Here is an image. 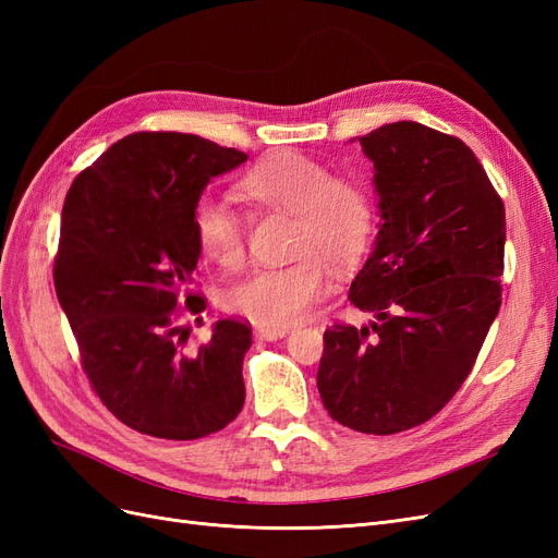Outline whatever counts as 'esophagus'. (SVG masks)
I'll return each instance as SVG.
<instances>
[{
    "label": "esophagus",
    "instance_id": "34e87169",
    "mask_svg": "<svg viewBox=\"0 0 558 558\" xmlns=\"http://www.w3.org/2000/svg\"><path fill=\"white\" fill-rule=\"evenodd\" d=\"M286 335H289V328H267V326L256 328V337H260V340H281Z\"/></svg>",
    "mask_w": 558,
    "mask_h": 558
}]
</instances>
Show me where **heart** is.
Listing matches in <instances>:
<instances>
[{
  "label": "heart",
  "mask_w": 558,
  "mask_h": 558,
  "mask_svg": "<svg viewBox=\"0 0 558 558\" xmlns=\"http://www.w3.org/2000/svg\"><path fill=\"white\" fill-rule=\"evenodd\" d=\"M238 191L260 207L295 216V260L263 267L234 281L226 307L267 328L305 316L328 286V265L351 272L373 248L377 207L365 183L335 177L326 162L298 150L267 156L242 177ZM197 251L218 267L244 260V223L226 202L199 197L191 214Z\"/></svg>",
  "instance_id": "b5f03b06"
}]
</instances>
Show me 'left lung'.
I'll list each match as a JSON object with an SVG mask.
<instances>
[{
  "label": "left lung",
  "mask_w": 558,
  "mask_h": 558,
  "mask_svg": "<svg viewBox=\"0 0 558 558\" xmlns=\"http://www.w3.org/2000/svg\"><path fill=\"white\" fill-rule=\"evenodd\" d=\"M381 228L349 300L369 326L324 332L318 393L351 430L426 424L468 379L500 310L505 207L470 146L414 121L361 137Z\"/></svg>",
  "instance_id": "obj_1"
}]
</instances>
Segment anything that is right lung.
<instances>
[{
    "instance_id": "right-lung-1",
    "label": "right lung",
    "mask_w": 558,
    "mask_h": 558,
    "mask_svg": "<svg viewBox=\"0 0 558 558\" xmlns=\"http://www.w3.org/2000/svg\"><path fill=\"white\" fill-rule=\"evenodd\" d=\"M246 158L197 134L132 132L64 197L56 293L90 388L132 430L197 440L244 408L248 320L218 318L211 340L189 351L181 318L207 310L191 291L195 202Z\"/></svg>"
}]
</instances>
